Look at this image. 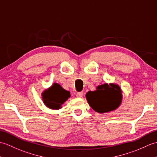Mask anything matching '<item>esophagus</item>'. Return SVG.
Segmentation results:
<instances>
[{
	"label": "esophagus",
	"mask_w": 157,
	"mask_h": 157,
	"mask_svg": "<svg viewBox=\"0 0 157 157\" xmlns=\"http://www.w3.org/2000/svg\"><path fill=\"white\" fill-rule=\"evenodd\" d=\"M76 97H80V98H81V97H82L83 92H78V93H76Z\"/></svg>",
	"instance_id": "esophagus-1"
}]
</instances>
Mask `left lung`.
<instances>
[{"label":"left lung","instance_id":"left-lung-1","mask_svg":"<svg viewBox=\"0 0 157 157\" xmlns=\"http://www.w3.org/2000/svg\"><path fill=\"white\" fill-rule=\"evenodd\" d=\"M122 90L116 83H105L97 86L96 90L89 91L86 99L96 112L103 113L116 110L122 102Z\"/></svg>","mask_w":157,"mask_h":157}]
</instances>
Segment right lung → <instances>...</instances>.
<instances>
[{
  "label": "right lung",
  "instance_id": "add662e5",
  "mask_svg": "<svg viewBox=\"0 0 157 157\" xmlns=\"http://www.w3.org/2000/svg\"><path fill=\"white\" fill-rule=\"evenodd\" d=\"M69 97H71V93L68 90H65L60 84L56 82L41 93L44 104L50 109H61L62 104Z\"/></svg>",
  "mask_w": 157,
  "mask_h": 157
}]
</instances>
